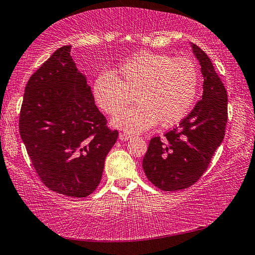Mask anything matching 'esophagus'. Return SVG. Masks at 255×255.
Returning <instances> with one entry per match:
<instances>
[{"label": "esophagus", "mask_w": 255, "mask_h": 255, "mask_svg": "<svg viewBox=\"0 0 255 255\" xmlns=\"http://www.w3.org/2000/svg\"><path fill=\"white\" fill-rule=\"evenodd\" d=\"M130 138H131V135H129V133H126V132H120L119 133V139L120 140L126 141L128 139H130Z\"/></svg>", "instance_id": "1"}]
</instances>
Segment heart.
I'll use <instances>...</instances> for the list:
<instances>
[{"mask_svg": "<svg viewBox=\"0 0 255 255\" xmlns=\"http://www.w3.org/2000/svg\"><path fill=\"white\" fill-rule=\"evenodd\" d=\"M103 71L93 82L97 105L108 115H115L132 102H140L116 115L112 125L137 133L159 124L163 127L179 123L191 108L198 89V70L188 57L139 51L116 71Z\"/></svg>", "mask_w": 255, "mask_h": 255, "instance_id": "heart-1", "label": "heart"}]
</instances>
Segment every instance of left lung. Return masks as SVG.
<instances>
[{
    "label": "left lung",
    "mask_w": 255,
    "mask_h": 255,
    "mask_svg": "<svg viewBox=\"0 0 255 255\" xmlns=\"http://www.w3.org/2000/svg\"><path fill=\"white\" fill-rule=\"evenodd\" d=\"M204 76V93L179 126L153 137L143 159L147 179L164 191H178L196 183L222 144L227 124V92L210 58L191 44Z\"/></svg>",
    "instance_id": "left-lung-1"
}]
</instances>
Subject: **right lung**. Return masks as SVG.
Listing matches in <instances>:
<instances>
[{
  "mask_svg": "<svg viewBox=\"0 0 255 255\" xmlns=\"http://www.w3.org/2000/svg\"><path fill=\"white\" fill-rule=\"evenodd\" d=\"M19 129L41 182L74 198L98 188L118 138L94 103L85 75L77 71L71 46L60 47L30 76Z\"/></svg>",
  "mask_w": 255,
  "mask_h": 255,
  "instance_id": "obj_1",
  "label": "right lung"
}]
</instances>
